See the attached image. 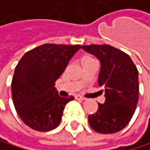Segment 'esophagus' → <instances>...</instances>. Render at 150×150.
I'll list each match as a JSON object with an SVG mask.
<instances>
[{"label":"esophagus","instance_id":"obj_1","mask_svg":"<svg viewBox=\"0 0 150 150\" xmlns=\"http://www.w3.org/2000/svg\"><path fill=\"white\" fill-rule=\"evenodd\" d=\"M76 99L82 102V101H84V100H85V98L83 97V96H81V95H76Z\"/></svg>","mask_w":150,"mask_h":150}]
</instances>
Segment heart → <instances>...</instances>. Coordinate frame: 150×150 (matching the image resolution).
<instances>
[{"label": "heart", "instance_id": "1", "mask_svg": "<svg viewBox=\"0 0 150 150\" xmlns=\"http://www.w3.org/2000/svg\"><path fill=\"white\" fill-rule=\"evenodd\" d=\"M89 57H84L83 58H89Z\"/></svg>", "mask_w": 150, "mask_h": 150}]
</instances>
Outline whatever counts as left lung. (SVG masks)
Listing matches in <instances>:
<instances>
[{"instance_id":"obj_1","label":"left lung","mask_w":150,"mask_h":150,"mask_svg":"<svg viewBox=\"0 0 150 150\" xmlns=\"http://www.w3.org/2000/svg\"><path fill=\"white\" fill-rule=\"evenodd\" d=\"M82 47L100 60L98 84L105 93L104 103H98L97 112L88 116L89 124L99 133H116L128 125L136 110L139 100L138 69L128 54L110 45Z\"/></svg>"}]
</instances>
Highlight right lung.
<instances>
[{"mask_svg": "<svg viewBox=\"0 0 150 150\" xmlns=\"http://www.w3.org/2000/svg\"><path fill=\"white\" fill-rule=\"evenodd\" d=\"M80 45L44 44L23 55L11 81L14 107L22 122L38 131L56 129L66 104L74 96L60 97L55 83Z\"/></svg>", "mask_w": 150, "mask_h": 150, "instance_id": "1", "label": "right lung"}]
</instances>
